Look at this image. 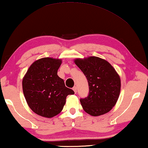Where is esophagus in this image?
Returning a JSON list of instances; mask_svg holds the SVG:
<instances>
[{
	"instance_id": "1",
	"label": "esophagus",
	"mask_w": 148,
	"mask_h": 148,
	"mask_svg": "<svg viewBox=\"0 0 148 148\" xmlns=\"http://www.w3.org/2000/svg\"><path fill=\"white\" fill-rule=\"evenodd\" d=\"M72 89H73V90L74 91V92L76 93V92H77V87L76 86H74L73 88H72Z\"/></svg>"
}]
</instances>
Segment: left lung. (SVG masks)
<instances>
[{"mask_svg":"<svg viewBox=\"0 0 148 148\" xmlns=\"http://www.w3.org/2000/svg\"><path fill=\"white\" fill-rule=\"evenodd\" d=\"M74 62L88 83V96L80 100L84 111L94 116L107 113L119 97V75L109 62L96 56L76 58Z\"/></svg>","mask_w":148,"mask_h":148,"instance_id":"8db88e82","label":"left lung"}]
</instances>
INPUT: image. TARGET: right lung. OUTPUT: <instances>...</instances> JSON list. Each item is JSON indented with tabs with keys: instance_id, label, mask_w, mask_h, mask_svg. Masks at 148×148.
I'll return each instance as SVG.
<instances>
[{
	"instance_id": "right-lung-1",
	"label": "right lung",
	"mask_w": 148,
	"mask_h": 148,
	"mask_svg": "<svg viewBox=\"0 0 148 148\" xmlns=\"http://www.w3.org/2000/svg\"><path fill=\"white\" fill-rule=\"evenodd\" d=\"M62 59L43 58L29 66L23 78V91L31 109L39 116L51 118L63 109L66 97L74 94L58 76Z\"/></svg>"
}]
</instances>
